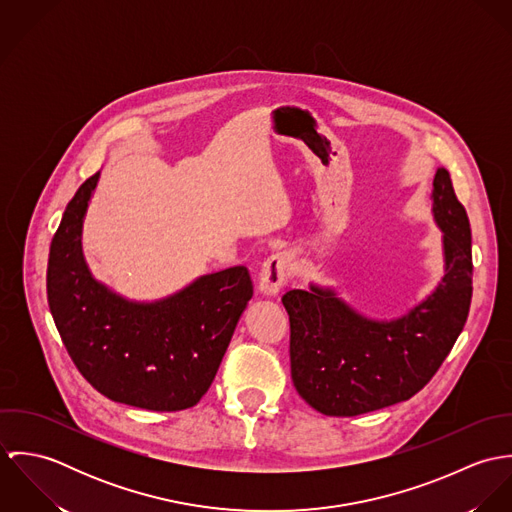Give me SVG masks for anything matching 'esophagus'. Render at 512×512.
<instances>
[{"label":"esophagus","instance_id":"esophagus-1","mask_svg":"<svg viewBox=\"0 0 512 512\" xmlns=\"http://www.w3.org/2000/svg\"><path fill=\"white\" fill-rule=\"evenodd\" d=\"M293 260L288 252H276L262 264L260 270V292L276 295L280 288L292 278Z\"/></svg>","mask_w":512,"mask_h":512}]
</instances>
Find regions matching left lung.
I'll return each instance as SVG.
<instances>
[{
  "instance_id": "1",
  "label": "left lung",
  "mask_w": 512,
  "mask_h": 512,
  "mask_svg": "<svg viewBox=\"0 0 512 512\" xmlns=\"http://www.w3.org/2000/svg\"><path fill=\"white\" fill-rule=\"evenodd\" d=\"M445 276L424 303L396 321L355 313L331 290L282 297L290 315V365L299 396L325 416H359L412 398L453 349L473 293L471 228L447 169L434 177Z\"/></svg>"
}]
</instances>
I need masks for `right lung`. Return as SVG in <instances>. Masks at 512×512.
Here are the masks:
<instances>
[{
  "label": "right lung",
  "mask_w": 512,
  "mask_h": 512,
  "mask_svg": "<svg viewBox=\"0 0 512 512\" xmlns=\"http://www.w3.org/2000/svg\"><path fill=\"white\" fill-rule=\"evenodd\" d=\"M98 175L76 191L53 236L47 297L80 374L106 398L155 412L195 406L211 388L254 286L246 266L199 278L157 303H132L98 284L80 228Z\"/></svg>",
  "instance_id": "right-lung-1"
}]
</instances>
